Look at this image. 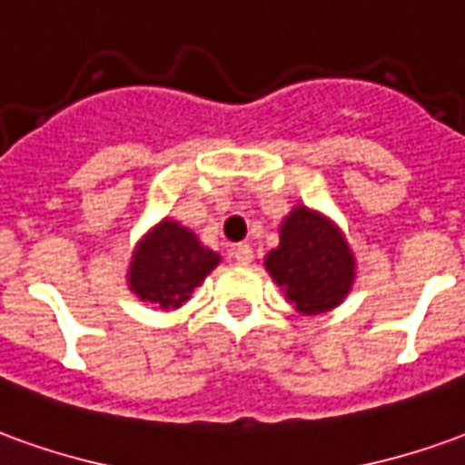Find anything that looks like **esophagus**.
I'll return each instance as SVG.
<instances>
[{"mask_svg": "<svg viewBox=\"0 0 465 465\" xmlns=\"http://www.w3.org/2000/svg\"><path fill=\"white\" fill-rule=\"evenodd\" d=\"M232 256L239 262V264H252L254 252H252V246H249V243H236V246L232 249Z\"/></svg>", "mask_w": 465, "mask_h": 465, "instance_id": "esophagus-1", "label": "esophagus"}]
</instances>
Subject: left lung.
Returning a JSON list of instances; mask_svg holds the SVG:
<instances>
[{
	"label": "left lung",
	"mask_w": 465,
	"mask_h": 465,
	"mask_svg": "<svg viewBox=\"0 0 465 465\" xmlns=\"http://www.w3.org/2000/svg\"><path fill=\"white\" fill-rule=\"evenodd\" d=\"M264 269L300 314H322L342 304L355 284L357 262L345 233L320 211L297 203L279 223V246Z\"/></svg>",
	"instance_id": "8db88e82"
}]
</instances>
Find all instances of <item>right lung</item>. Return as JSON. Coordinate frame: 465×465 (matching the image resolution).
<instances>
[{
  "label": "right lung",
  "instance_id": "add662e5",
  "mask_svg": "<svg viewBox=\"0 0 465 465\" xmlns=\"http://www.w3.org/2000/svg\"><path fill=\"white\" fill-rule=\"evenodd\" d=\"M222 256L203 246L196 233L163 219L135 243L128 266V289L155 310H178L219 266Z\"/></svg>",
  "mask_w": 465,
  "mask_h": 465
}]
</instances>
